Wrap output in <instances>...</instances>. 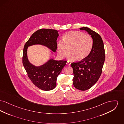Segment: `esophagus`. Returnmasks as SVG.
Wrapping results in <instances>:
<instances>
[{"instance_id":"1","label":"esophagus","mask_w":124,"mask_h":124,"mask_svg":"<svg viewBox=\"0 0 124 124\" xmlns=\"http://www.w3.org/2000/svg\"><path fill=\"white\" fill-rule=\"evenodd\" d=\"M66 65H68V66H70L71 65V63L69 61H67V63H66Z\"/></svg>"}]
</instances>
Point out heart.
<instances>
[{
  "instance_id": "1",
  "label": "heart",
  "mask_w": 124,
  "mask_h": 124,
  "mask_svg": "<svg viewBox=\"0 0 124 124\" xmlns=\"http://www.w3.org/2000/svg\"><path fill=\"white\" fill-rule=\"evenodd\" d=\"M63 42L60 41L57 45L58 56L64 58L69 53L67 58L69 60L77 59L81 61L87 58L92 51L93 40L90 35L77 31L68 32L63 37Z\"/></svg>"
}]
</instances>
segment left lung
Returning a JSON list of instances; mask_svg holds the SVG:
<instances>
[{
    "label": "left lung",
    "mask_w": 124,
    "mask_h": 124,
    "mask_svg": "<svg viewBox=\"0 0 124 124\" xmlns=\"http://www.w3.org/2000/svg\"><path fill=\"white\" fill-rule=\"evenodd\" d=\"M86 30L91 36L93 46L87 58L71 64L73 72V86L76 88L85 91L92 87L99 79L105 60V51L101 36L87 27L80 28Z\"/></svg>",
    "instance_id": "obj_1"
}]
</instances>
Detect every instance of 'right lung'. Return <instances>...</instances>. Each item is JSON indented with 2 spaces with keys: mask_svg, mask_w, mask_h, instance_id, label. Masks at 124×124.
Wrapping results in <instances>:
<instances>
[{
  "mask_svg": "<svg viewBox=\"0 0 124 124\" xmlns=\"http://www.w3.org/2000/svg\"><path fill=\"white\" fill-rule=\"evenodd\" d=\"M58 37L57 30L39 29L32 34L24 45L22 57L23 66L30 80L36 86L43 90H51L56 87L57 77L66 66V61L55 60L51 58L44 65L36 66L29 62L27 56V49L30 46L41 44L56 52Z\"/></svg>",
  "mask_w": 124,
  "mask_h": 124,
  "instance_id": "1",
  "label": "right lung"
}]
</instances>
